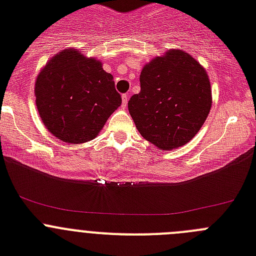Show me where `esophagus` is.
<instances>
[{"label": "esophagus", "instance_id": "34e87169", "mask_svg": "<svg viewBox=\"0 0 256 256\" xmlns=\"http://www.w3.org/2000/svg\"><path fill=\"white\" fill-rule=\"evenodd\" d=\"M128 97H130V94H124L123 96H122V102H123L124 108L128 105Z\"/></svg>", "mask_w": 256, "mask_h": 256}]
</instances>
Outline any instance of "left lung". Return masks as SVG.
Masks as SVG:
<instances>
[{"mask_svg":"<svg viewBox=\"0 0 256 256\" xmlns=\"http://www.w3.org/2000/svg\"><path fill=\"white\" fill-rule=\"evenodd\" d=\"M141 91L130 97L128 110L144 140L162 150L180 148L200 130L212 108L205 69L180 50L144 65Z\"/></svg>","mask_w":256,"mask_h":256,"instance_id":"8db88e82","label":"left lung"}]
</instances>
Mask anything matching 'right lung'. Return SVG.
Returning <instances> with one entry per match:
<instances>
[{
	"instance_id": "add662e5",
	"label": "right lung",
	"mask_w": 256,
	"mask_h": 256,
	"mask_svg": "<svg viewBox=\"0 0 256 256\" xmlns=\"http://www.w3.org/2000/svg\"><path fill=\"white\" fill-rule=\"evenodd\" d=\"M36 105L47 130L61 141H91L122 104L114 78L100 61L64 50L42 69L36 82Z\"/></svg>"
}]
</instances>
